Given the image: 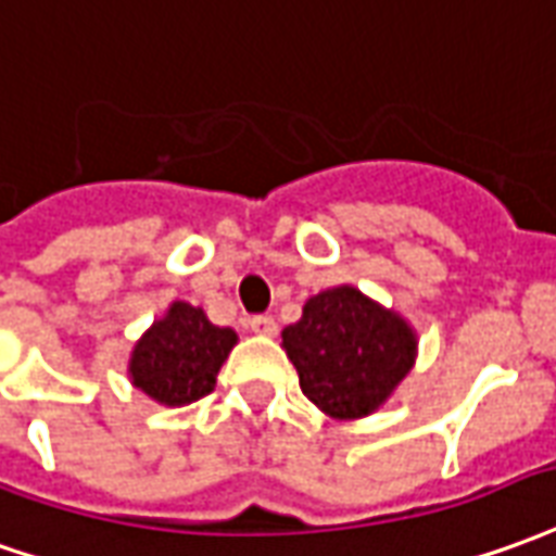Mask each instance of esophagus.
Returning <instances> with one entry per match:
<instances>
[{"label": "esophagus", "instance_id": "esophagus-1", "mask_svg": "<svg viewBox=\"0 0 556 556\" xmlns=\"http://www.w3.org/2000/svg\"><path fill=\"white\" fill-rule=\"evenodd\" d=\"M250 331L258 333V337H274V333H277V321L270 316H252Z\"/></svg>", "mask_w": 556, "mask_h": 556}]
</instances>
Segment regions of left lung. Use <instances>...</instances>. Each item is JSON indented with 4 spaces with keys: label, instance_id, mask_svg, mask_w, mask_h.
Segmentation results:
<instances>
[{
    "label": "left lung",
    "instance_id": "8db88e82",
    "mask_svg": "<svg viewBox=\"0 0 556 556\" xmlns=\"http://www.w3.org/2000/svg\"><path fill=\"white\" fill-rule=\"evenodd\" d=\"M282 349L301 391L337 421L379 413L418 358L409 318L355 286L313 294L301 318L282 331Z\"/></svg>",
    "mask_w": 556,
    "mask_h": 556
}]
</instances>
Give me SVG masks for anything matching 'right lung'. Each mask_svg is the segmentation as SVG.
I'll list each match as a JSON object with an SVG mask.
<instances>
[{"mask_svg":"<svg viewBox=\"0 0 556 556\" xmlns=\"http://www.w3.org/2000/svg\"><path fill=\"white\" fill-rule=\"evenodd\" d=\"M235 345V328L213 325L201 306L170 301L131 345L129 382L159 406H189L216 388V372Z\"/></svg>","mask_w":556,"mask_h":556,"instance_id":"add662e5","label":"right lung"}]
</instances>
